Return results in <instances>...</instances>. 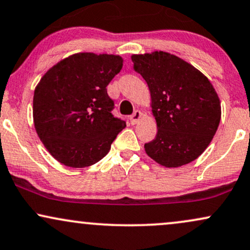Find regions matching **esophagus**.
<instances>
[{
	"instance_id": "obj_1",
	"label": "esophagus",
	"mask_w": 250,
	"mask_h": 250,
	"mask_svg": "<svg viewBox=\"0 0 250 250\" xmlns=\"http://www.w3.org/2000/svg\"><path fill=\"white\" fill-rule=\"evenodd\" d=\"M142 115H143L142 112H140V110H135L133 115L129 116V120H130L131 125H136V123L141 120V117H142Z\"/></svg>"
}]
</instances>
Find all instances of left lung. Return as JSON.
<instances>
[{
  "label": "left lung",
  "mask_w": 250,
  "mask_h": 250,
  "mask_svg": "<svg viewBox=\"0 0 250 250\" xmlns=\"http://www.w3.org/2000/svg\"><path fill=\"white\" fill-rule=\"evenodd\" d=\"M134 70L146 81L157 135L146 155L167 167L191 163L205 151L221 119L209 80L185 60L163 51L133 55Z\"/></svg>",
  "instance_id": "1"
}]
</instances>
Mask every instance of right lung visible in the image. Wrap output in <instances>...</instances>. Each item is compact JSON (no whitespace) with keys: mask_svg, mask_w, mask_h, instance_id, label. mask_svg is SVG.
I'll list each match as a JSON object with an SVG mask.
<instances>
[{"mask_svg":"<svg viewBox=\"0 0 250 250\" xmlns=\"http://www.w3.org/2000/svg\"><path fill=\"white\" fill-rule=\"evenodd\" d=\"M123 59L83 52L60 60L34 94L36 131L51 156L70 167H86L108 154L125 122L112 114L107 86Z\"/></svg>","mask_w":250,"mask_h":250,"instance_id":"1","label":"right lung"}]
</instances>
